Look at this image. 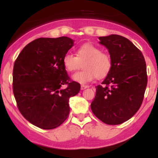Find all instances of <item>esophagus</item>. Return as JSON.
Here are the masks:
<instances>
[{
  "mask_svg": "<svg viewBox=\"0 0 158 158\" xmlns=\"http://www.w3.org/2000/svg\"><path fill=\"white\" fill-rule=\"evenodd\" d=\"M89 88V86H88V85H81V90H85V89H86V88Z\"/></svg>",
  "mask_w": 158,
  "mask_h": 158,
  "instance_id": "esophagus-1",
  "label": "esophagus"
}]
</instances>
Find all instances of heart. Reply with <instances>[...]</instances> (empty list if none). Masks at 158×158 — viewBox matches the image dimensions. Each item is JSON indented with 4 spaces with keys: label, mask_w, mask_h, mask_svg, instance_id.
I'll list each match as a JSON object with an SVG mask.
<instances>
[{
    "label": "heart",
    "mask_w": 158,
    "mask_h": 158,
    "mask_svg": "<svg viewBox=\"0 0 158 158\" xmlns=\"http://www.w3.org/2000/svg\"><path fill=\"white\" fill-rule=\"evenodd\" d=\"M65 69L69 72H75L83 66V70L73 76L77 82L85 84L92 81L96 77L103 79L110 73L112 67L110 56L103 52L101 49L92 44H85L77 50V56L67 53L63 59Z\"/></svg>",
    "instance_id": "b5f03b06"
}]
</instances>
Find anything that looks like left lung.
Returning a JSON list of instances; mask_svg holds the SVG:
<instances>
[{"mask_svg": "<svg viewBox=\"0 0 158 158\" xmlns=\"http://www.w3.org/2000/svg\"><path fill=\"white\" fill-rule=\"evenodd\" d=\"M112 61L110 73L96 87L90 105L94 115L108 125H119L131 118L142 105L147 85L143 53L131 41L118 35L99 37Z\"/></svg>", "mask_w": 158, "mask_h": 158, "instance_id": "8db88e82", "label": "left lung"}]
</instances>
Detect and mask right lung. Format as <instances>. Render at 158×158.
Wrapping results in <instances>:
<instances>
[{"label": "right lung", "mask_w": 158, "mask_h": 158, "mask_svg": "<svg viewBox=\"0 0 158 158\" xmlns=\"http://www.w3.org/2000/svg\"><path fill=\"white\" fill-rule=\"evenodd\" d=\"M66 36L39 38L21 50L14 63L12 90L23 117L42 129H53L66 120L69 99L80 90V84L67 73L63 59L73 47ZM62 85L66 88L61 89Z\"/></svg>", "instance_id": "add662e5"}]
</instances>
